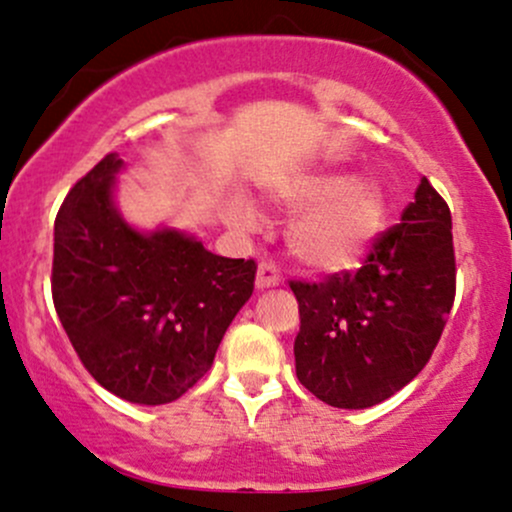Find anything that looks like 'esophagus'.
Here are the masks:
<instances>
[{
  "instance_id": "obj_1",
  "label": "esophagus",
  "mask_w": 512,
  "mask_h": 512,
  "mask_svg": "<svg viewBox=\"0 0 512 512\" xmlns=\"http://www.w3.org/2000/svg\"><path fill=\"white\" fill-rule=\"evenodd\" d=\"M279 282H282V279H279L277 267L269 265V262H262L260 269H257V279H255L257 289H272V286H279Z\"/></svg>"
}]
</instances>
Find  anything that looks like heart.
I'll return each instance as SVG.
<instances>
[{"label":"heart","mask_w":512,"mask_h":512,"mask_svg":"<svg viewBox=\"0 0 512 512\" xmlns=\"http://www.w3.org/2000/svg\"><path fill=\"white\" fill-rule=\"evenodd\" d=\"M284 211H299L286 230L294 260L318 274H345L362 265L389 223V199L374 179L347 172H303L272 189ZM230 223L250 233L255 213L243 201L230 206Z\"/></svg>","instance_id":"heart-1"}]
</instances>
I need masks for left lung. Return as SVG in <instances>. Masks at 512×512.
<instances>
[{"label": "left lung", "instance_id": "1", "mask_svg": "<svg viewBox=\"0 0 512 512\" xmlns=\"http://www.w3.org/2000/svg\"><path fill=\"white\" fill-rule=\"evenodd\" d=\"M301 328L296 376L335 408H369L432 357L457 291L452 216L428 179L355 274L291 282Z\"/></svg>", "mask_w": 512, "mask_h": 512}]
</instances>
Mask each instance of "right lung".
<instances>
[{
	"instance_id": "obj_1",
	"label": "right lung",
	"mask_w": 512,
	"mask_h": 512,
	"mask_svg": "<svg viewBox=\"0 0 512 512\" xmlns=\"http://www.w3.org/2000/svg\"><path fill=\"white\" fill-rule=\"evenodd\" d=\"M109 153L55 218L53 303L84 369L123 401H177L211 369L255 289V260L213 255L174 228L140 233L114 204Z\"/></svg>"
}]
</instances>
